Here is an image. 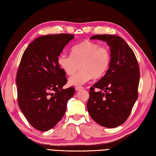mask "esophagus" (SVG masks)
Listing matches in <instances>:
<instances>
[{"label": "esophagus", "instance_id": "34e87169", "mask_svg": "<svg viewBox=\"0 0 156 156\" xmlns=\"http://www.w3.org/2000/svg\"><path fill=\"white\" fill-rule=\"evenodd\" d=\"M83 88V87H81V86H76V87H75V90L76 91H79V90H82Z\"/></svg>", "mask_w": 156, "mask_h": 156}]
</instances>
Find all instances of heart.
<instances>
[{"label": "heart", "mask_w": 156, "mask_h": 156, "mask_svg": "<svg viewBox=\"0 0 156 156\" xmlns=\"http://www.w3.org/2000/svg\"><path fill=\"white\" fill-rule=\"evenodd\" d=\"M111 59L109 49L92 41H86L73 46L71 55L62 53L57 62L59 67L68 75H72L81 66V70L71 76L69 83L81 86L92 77L98 78L108 70Z\"/></svg>", "instance_id": "obj_1"}]
</instances>
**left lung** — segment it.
<instances>
[{
  "label": "left lung",
  "instance_id": "1",
  "mask_svg": "<svg viewBox=\"0 0 156 156\" xmlns=\"http://www.w3.org/2000/svg\"><path fill=\"white\" fill-rule=\"evenodd\" d=\"M90 39L107 42L111 59L105 75L90 88L87 109L98 124L114 128L126 121L138 99V61L132 49L121 37L103 34L93 35Z\"/></svg>",
  "mask_w": 156,
  "mask_h": 156
}]
</instances>
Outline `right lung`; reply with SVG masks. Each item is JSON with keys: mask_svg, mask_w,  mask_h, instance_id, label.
<instances>
[{"mask_svg": "<svg viewBox=\"0 0 156 156\" xmlns=\"http://www.w3.org/2000/svg\"><path fill=\"white\" fill-rule=\"evenodd\" d=\"M74 35H42L27 46L19 65L18 103L29 124L42 132L52 129L64 116L75 88H63L66 73L57 62L59 55Z\"/></svg>", "mask_w": 156, "mask_h": 156, "instance_id": "right-lung-1", "label": "right lung"}]
</instances>
